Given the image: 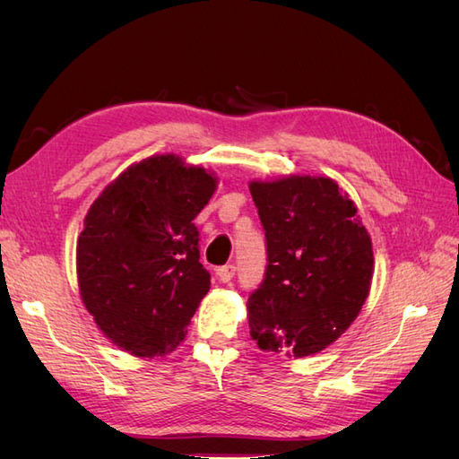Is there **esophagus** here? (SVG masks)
<instances>
[{
	"instance_id": "obj_1",
	"label": "esophagus",
	"mask_w": 459,
	"mask_h": 459,
	"mask_svg": "<svg viewBox=\"0 0 459 459\" xmlns=\"http://www.w3.org/2000/svg\"><path fill=\"white\" fill-rule=\"evenodd\" d=\"M235 272H238V268H235V264H226V266H220V268L216 270V275H218L220 281L228 283L230 280H233Z\"/></svg>"
}]
</instances>
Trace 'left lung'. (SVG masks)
<instances>
[{"mask_svg": "<svg viewBox=\"0 0 459 459\" xmlns=\"http://www.w3.org/2000/svg\"><path fill=\"white\" fill-rule=\"evenodd\" d=\"M266 272L248 295L260 349L310 356L349 327L368 299L373 251L356 206L329 178L253 182Z\"/></svg>", "mask_w": 459, "mask_h": 459, "instance_id": "left-lung-1", "label": "left lung"}]
</instances>
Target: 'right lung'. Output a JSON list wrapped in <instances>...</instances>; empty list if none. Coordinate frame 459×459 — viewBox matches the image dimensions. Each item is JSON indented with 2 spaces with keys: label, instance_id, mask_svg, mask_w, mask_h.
<instances>
[{
  "label": "right lung",
  "instance_id": "right-lung-1",
  "mask_svg": "<svg viewBox=\"0 0 459 459\" xmlns=\"http://www.w3.org/2000/svg\"><path fill=\"white\" fill-rule=\"evenodd\" d=\"M214 187L203 169L160 155L130 166L91 204L76 247L80 295L130 354L174 351L211 289L193 220Z\"/></svg>",
  "mask_w": 459,
  "mask_h": 459
}]
</instances>
